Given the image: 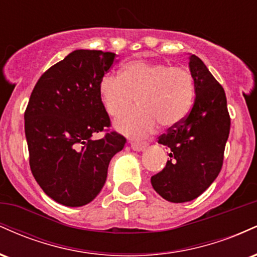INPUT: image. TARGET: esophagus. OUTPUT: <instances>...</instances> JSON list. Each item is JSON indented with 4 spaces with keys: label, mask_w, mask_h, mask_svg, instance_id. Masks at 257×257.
Masks as SVG:
<instances>
[{
    "label": "esophagus",
    "mask_w": 257,
    "mask_h": 257,
    "mask_svg": "<svg viewBox=\"0 0 257 257\" xmlns=\"http://www.w3.org/2000/svg\"><path fill=\"white\" fill-rule=\"evenodd\" d=\"M131 146H132V149L134 150V151L140 152V151H144V150L146 149L147 144L146 143H132Z\"/></svg>",
    "instance_id": "1"
}]
</instances>
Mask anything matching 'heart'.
I'll list each match as a JSON object with an SVG mask.
<instances>
[{"label":"heart","instance_id":"b5f03b06","mask_svg":"<svg viewBox=\"0 0 257 257\" xmlns=\"http://www.w3.org/2000/svg\"><path fill=\"white\" fill-rule=\"evenodd\" d=\"M100 101L108 116L119 117L137 101V110L114 122L122 134L144 138L161 124H179L191 111L194 99L192 75L184 67L146 60H132L118 76L106 73L98 84Z\"/></svg>","mask_w":257,"mask_h":257}]
</instances>
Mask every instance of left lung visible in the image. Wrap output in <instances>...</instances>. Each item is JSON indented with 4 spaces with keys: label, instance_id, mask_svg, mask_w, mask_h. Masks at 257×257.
Wrapping results in <instances>:
<instances>
[{
    "label": "left lung",
    "instance_id": "obj_1",
    "mask_svg": "<svg viewBox=\"0 0 257 257\" xmlns=\"http://www.w3.org/2000/svg\"><path fill=\"white\" fill-rule=\"evenodd\" d=\"M188 59L196 99L188 116L159 137L169 159L151 178L156 192L173 203L193 200L213 184L222 167L231 126L223 88L197 55Z\"/></svg>",
    "mask_w": 257,
    "mask_h": 257
}]
</instances>
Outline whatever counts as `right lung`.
I'll return each instance as SVG.
<instances>
[{
  "instance_id": "right-lung-1",
  "label": "right lung",
  "mask_w": 257,
  "mask_h": 257,
  "mask_svg": "<svg viewBox=\"0 0 257 257\" xmlns=\"http://www.w3.org/2000/svg\"><path fill=\"white\" fill-rule=\"evenodd\" d=\"M111 52L77 49L41 76L26 107L25 137L32 175L43 192L66 206L90 203L104 187L111 158L124 147L100 101V78Z\"/></svg>"
}]
</instances>
